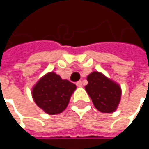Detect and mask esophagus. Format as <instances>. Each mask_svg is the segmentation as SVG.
<instances>
[{
  "label": "esophagus",
  "mask_w": 149,
  "mask_h": 149,
  "mask_svg": "<svg viewBox=\"0 0 149 149\" xmlns=\"http://www.w3.org/2000/svg\"><path fill=\"white\" fill-rule=\"evenodd\" d=\"M76 85H77L78 87H79V88L82 87V82L81 81H78L77 83H76Z\"/></svg>",
  "instance_id": "34e87169"
}]
</instances>
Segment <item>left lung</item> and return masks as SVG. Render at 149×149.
I'll return each instance as SVG.
<instances>
[{
    "instance_id": "obj_1",
    "label": "left lung",
    "mask_w": 149,
    "mask_h": 149,
    "mask_svg": "<svg viewBox=\"0 0 149 149\" xmlns=\"http://www.w3.org/2000/svg\"><path fill=\"white\" fill-rule=\"evenodd\" d=\"M87 80L88 84L85 86V90L95 108L107 113L115 111L121 99L119 84L98 71L89 74Z\"/></svg>"
}]
</instances>
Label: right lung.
Returning a JSON list of instances; mask_svg holds the SVG:
<instances>
[{"mask_svg": "<svg viewBox=\"0 0 149 149\" xmlns=\"http://www.w3.org/2000/svg\"><path fill=\"white\" fill-rule=\"evenodd\" d=\"M75 89L74 84L62 79L54 72H49L40 78L33 87L32 97L46 113L58 114L65 109Z\"/></svg>", "mask_w": 149, "mask_h": 149, "instance_id": "1", "label": "right lung"}]
</instances>
